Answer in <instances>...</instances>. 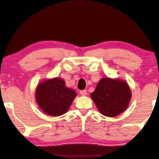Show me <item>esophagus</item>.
<instances>
[{"label": "esophagus", "mask_w": 159, "mask_h": 159, "mask_svg": "<svg viewBox=\"0 0 159 159\" xmlns=\"http://www.w3.org/2000/svg\"><path fill=\"white\" fill-rule=\"evenodd\" d=\"M80 94H81V95H82V96H85L87 94V92H86V90H85V89L81 90V91H80Z\"/></svg>", "instance_id": "esophagus-1"}]
</instances>
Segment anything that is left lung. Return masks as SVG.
I'll return each mask as SVG.
<instances>
[{
  "label": "left lung",
  "instance_id": "left-lung-1",
  "mask_svg": "<svg viewBox=\"0 0 159 159\" xmlns=\"http://www.w3.org/2000/svg\"><path fill=\"white\" fill-rule=\"evenodd\" d=\"M90 96L100 113L114 117L127 108L131 91L127 82L123 80L107 77L100 80Z\"/></svg>",
  "mask_w": 159,
  "mask_h": 159
}]
</instances>
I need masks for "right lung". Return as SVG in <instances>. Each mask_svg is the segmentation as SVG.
<instances>
[{
	"instance_id": "obj_1",
	"label": "right lung",
	"mask_w": 159,
	"mask_h": 159,
	"mask_svg": "<svg viewBox=\"0 0 159 159\" xmlns=\"http://www.w3.org/2000/svg\"><path fill=\"white\" fill-rule=\"evenodd\" d=\"M76 95V92L67 87L65 81L60 78L42 81L37 85L35 92L37 105L43 111L51 116L65 114Z\"/></svg>"
}]
</instances>
